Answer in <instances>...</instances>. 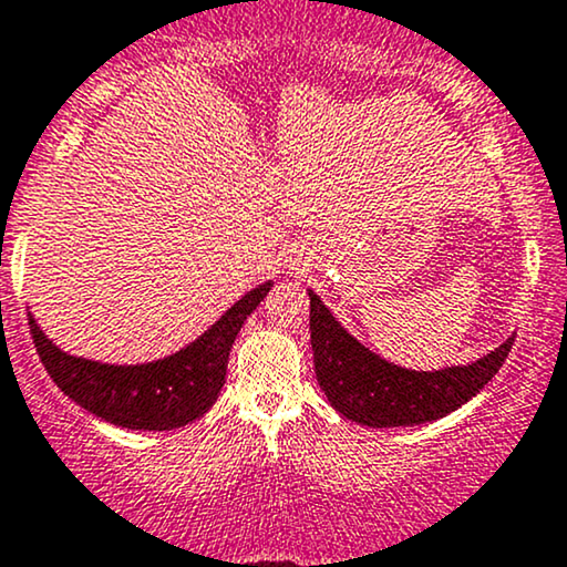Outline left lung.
Here are the masks:
<instances>
[{"mask_svg": "<svg viewBox=\"0 0 567 567\" xmlns=\"http://www.w3.org/2000/svg\"><path fill=\"white\" fill-rule=\"evenodd\" d=\"M308 298L317 382L337 413L363 426H415L457 411L492 382L515 340L511 334L468 367L413 371L384 361L358 342L317 292L308 290Z\"/></svg>", "mask_w": 567, "mask_h": 567, "instance_id": "8db88e82", "label": "left lung"}]
</instances>
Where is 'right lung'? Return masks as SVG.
Listing matches in <instances>:
<instances>
[{
  "label": "right lung",
  "mask_w": 567,
  "mask_h": 567,
  "mask_svg": "<svg viewBox=\"0 0 567 567\" xmlns=\"http://www.w3.org/2000/svg\"><path fill=\"white\" fill-rule=\"evenodd\" d=\"M269 282L246 292L204 334L159 361L117 363L91 361L56 348L28 311V324L49 377L83 411L135 432H169L200 419L219 398L227 358L240 327L271 290Z\"/></svg>",
  "instance_id": "add662e5"
}]
</instances>
